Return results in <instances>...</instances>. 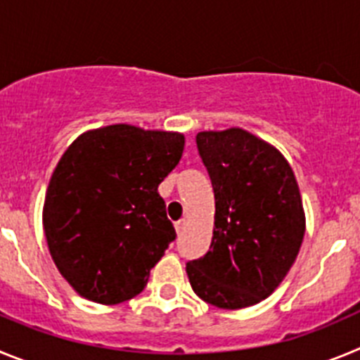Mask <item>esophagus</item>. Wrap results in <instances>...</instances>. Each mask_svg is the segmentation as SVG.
Instances as JSON below:
<instances>
[{"label":"esophagus","mask_w":360,"mask_h":360,"mask_svg":"<svg viewBox=\"0 0 360 360\" xmlns=\"http://www.w3.org/2000/svg\"><path fill=\"white\" fill-rule=\"evenodd\" d=\"M186 227H187V221H186V219H182V221H178V224L174 225V229H176V234H178V236H182L184 232H186Z\"/></svg>","instance_id":"esophagus-1"}]
</instances>
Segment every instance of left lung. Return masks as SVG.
I'll return each mask as SVG.
<instances>
[{"instance_id":"obj_1","label":"left lung","mask_w":360,"mask_h":360,"mask_svg":"<svg viewBox=\"0 0 360 360\" xmlns=\"http://www.w3.org/2000/svg\"><path fill=\"white\" fill-rule=\"evenodd\" d=\"M196 144L214 191V229L187 278L205 303L252 307L281 285L303 243L297 180L278 148L241 128L200 131Z\"/></svg>"}]
</instances>
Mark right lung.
Segmentation results:
<instances>
[{
  "instance_id": "add662e5",
  "label": "right lung",
  "mask_w": 360,
  "mask_h": 360,
  "mask_svg": "<svg viewBox=\"0 0 360 360\" xmlns=\"http://www.w3.org/2000/svg\"><path fill=\"white\" fill-rule=\"evenodd\" d=\"M184 146V133L111 124L81 133L63 153L43 229L57 270L81 297L119 304L144 290L176 236L158 186Z\"/></svg>"
}]
</instances>
